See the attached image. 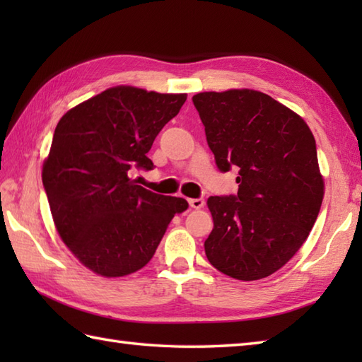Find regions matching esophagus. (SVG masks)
Instances as JSON below:
<instances>
[{"instance_id":"esophagus-1","label":"esophagus","mask_w":362,"mask_h":362,"mask_svg":"<svg viewBox=\"0 0 362 362\" xmlns=\"http://www.w3.org/2000/svg\"><path fill=\"white\" fill-rule=\"evenodd\" d=\"M188 204H189L191 209H196V210H199V209H202V206L205 205V199H202V197H197V199H188Z\"/></svg>"}]
</instances>
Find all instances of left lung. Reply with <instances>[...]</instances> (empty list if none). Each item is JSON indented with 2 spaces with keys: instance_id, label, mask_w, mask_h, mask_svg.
<instances>
[{
  "instance_id": "8db88e82",
  "label": "left lung",
  "mask_w": 362,
  "mask_h": 362,
  "mask_svg": "<svg viewBox=\"0 0 362 362\" xmlns=\"http://www.w3.org/2000/svg\"><path fill=\"white\" fill-rule=\"evenodd\" d=\"M221 173L235 168L238 194L211 196L210 263L252 281L279 271L308 238L324 199L316 140L306 122L255 90L193 96Z\"/></svg>"
}]
</instances>
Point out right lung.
Returning <instances> with one entry per match:
<instances>
[{"label": "right lung", "instance_id": "obj_1", "mask_svg": "<svg viewBox=\"0 0 362 362\" xmlns=\"http://www.w3.org/2000/svg\"><path fill=\"white\" fill-rule=\"evenodd\" d=\"M187 95L119 86L60 118L42 180L57 232L98 275L124 276L151 261L183 197L136 185L135 171L153 169L148 152Z\"/></svg>", "mask_w": 362, "mask_h": 362}]
</instances>
